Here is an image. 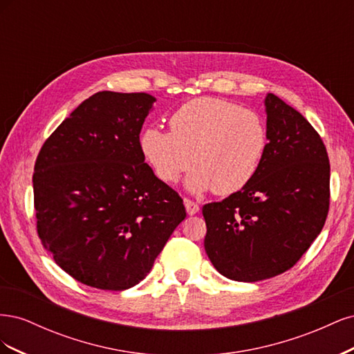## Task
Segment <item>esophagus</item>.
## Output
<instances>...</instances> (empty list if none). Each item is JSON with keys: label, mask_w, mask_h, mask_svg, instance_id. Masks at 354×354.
<instances>
[{"label": "esophagus", "mask_w": 354, "mask_h": 354, "mask_svg": "<svg viewBox=\"0 0 354 354\" xmlns=\"http://www.w3.org/2000/svg\"><path fill=\"white\" fill-rule=\"evenodd\" d=\"M183 202H185V207H186V211H187L189 216H195L196 212H199V205H198V203H195L194 201H190V199L186 198Z\"/></svg>", "instance_id": "esophagus-1"}]
</instances>
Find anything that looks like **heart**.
Returning <instances> with one entry per match:
<instances>
[{
    "label": "heart",
    "mask_w": 354,
    "mask_h": 354,
    "mask_svg": "<svg viewBox=\"0 0 354 354\" xmlns=\"http://www.w3.org/2000/svg\"><path fill=\"white\" fill-rule=\"evenodd\" d=\"M269 134L261 116L226 100L201 97L169 118V131L149 127L140 151L155 176L173 185L186 178L192 194H236L251 183L264 158Z\"/></svg>",
    "instance_id": "heart-1"
}]
</instances>
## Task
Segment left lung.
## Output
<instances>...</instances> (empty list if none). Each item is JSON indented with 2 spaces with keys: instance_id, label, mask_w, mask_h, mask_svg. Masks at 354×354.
Listing matches in <instances>:
<instances>
[{
  "instance_id": "obj_1",
  "label": "left lung",
  "mask_w": 354,
  "mask_h": 354,
  "mask_svg": "<svg viewBox=\"0 0 354 354\" xmlns=\"http://www.w3.org/2000/svg\"><path fill=\"white\" fill-rule=\"evenodd\" d=\"M267 145L248 186L203 205V246L217 272L257 282L286 272L322 230L329 209V159L306 118L274 94L264 99Z\"/></svg>"
}]
</instances>
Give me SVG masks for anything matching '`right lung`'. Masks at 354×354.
<instances>
[{
  "label": "right lung",
  "mask_w": 354,
  "mask_h": 354,
  "mask_svg": "<svg viewBox=\"0 0 354 354\" xmlns=\"http://www.w3.org/2000/svg\"><path fill=\"white\" fill-rule=\"evenodd\" d=\"M155 102L146 93H95L38 153L32 178L38 236L84 285L106 291L137 285L186 217L183 199L140 151Z\"/></svg>",
  "instance_id": "right-lung-1"
}]
</instances>
